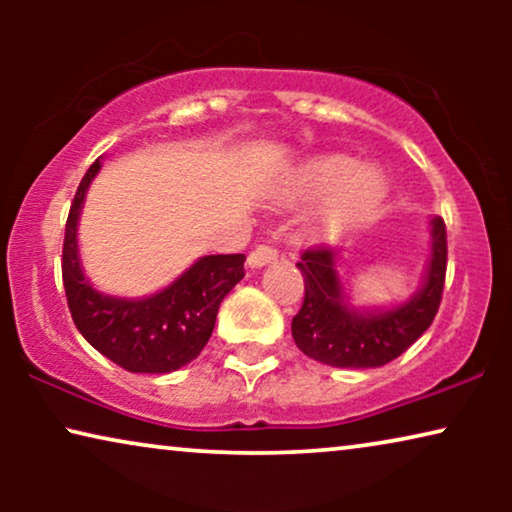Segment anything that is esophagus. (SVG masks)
I'll return each mask as SVG.
<instances>
[{
  "mask_svg": "<svg viewBox=\"0 0 512 512\" xmlns=\"http://www.w3.org/2000/svg\"><path fill=\"white\" fill-rule=\"evenodd\" d=\"M272 261H277V249L268 247V244H261V247H256L247 258L249 268H263V265H268Z\"/></svg>",
  "mask_w": 512,
  "mask_h": 512,
  "instance_id": "34e87169",
  "label": "esophagus"
}]
</instances>
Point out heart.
<instances>
[{
    "instance_id": "obj_1",
    "label": "heart",
    "mask_w": 512,
    "mask_h": 512,
    "mask_svg": "<svg viewBox=\"0 0 512 512\" xmlns=\"http://www.w3.org/2000/svg\"><path fill=\"white\" fill-rule=\"evenodd\" d=\"M291 200H321L314 214V235L333 240L349 233L380 207L387 179L373 165H359L340 153L314 156L300 163L286 179Z\"/></svg>"
}]
</instances>
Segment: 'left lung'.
Returning a JSON list of instances; mask_svg holds the SVG:
<instances>
[{"label":"left lung","mask_w":512,"mask_h":512,"mask_svg":"<svg viewBox=\"0 0 512 512\" xmlns=\"http://www.w3.org/2000/svg\"><path fill=\"white\" fill-rule=\"evenodd\" d=\"M296 265L305 279L303 307L291 321L300 352L333 368H380L401 356L436 317L447 270L445 223L440 216L431 219L422 286L387 310H359L349 303L335 249H307Z\"/></svg>","instance_id":"8db88e82"}]
</instances>
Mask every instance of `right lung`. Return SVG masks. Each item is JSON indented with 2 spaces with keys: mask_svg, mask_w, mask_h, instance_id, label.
I'll return each instance as SVG.
<instances>
[{
  "mask_svg": "<svg viewBox=\"0 0 512 512\" xmlns=\"http://www.w3.org/2000/svg\"><path fill=\"white\" fill-rule=\"evenodd\" d=\"M102 160L76 188L62 244V282L79 333L102 356L130 373H172L205 349L221 300L244 277V254L202 256L170 286L144 298L97 291L79 256V219Z\"/></svg>",
  "mask_w": 512,
  "mask_h": 512,
  "instance_id": "add662e5",
  "label": "right lung"
}]
</instances>
